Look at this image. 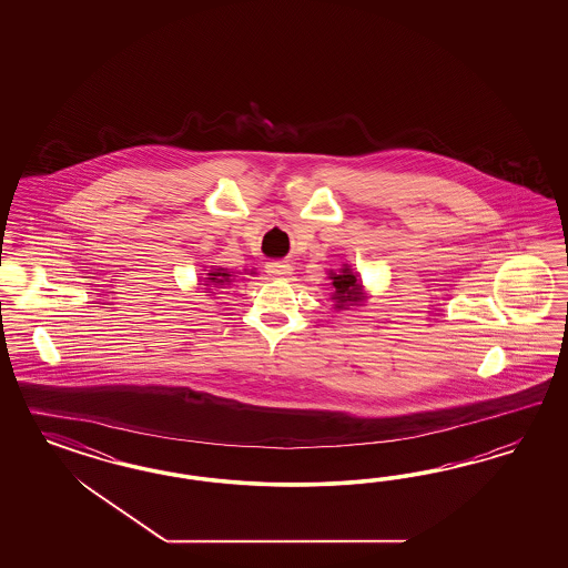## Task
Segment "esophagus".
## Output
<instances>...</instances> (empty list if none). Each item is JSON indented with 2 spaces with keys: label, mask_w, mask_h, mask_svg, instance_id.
Listing matches in <instances>:
<instances>
[{
  "label": "esophagus",
  "mask_w": 568,
  "mask_h": 568,
  "mask_svg": "<svg viewBox=\"0 0 568 568\" xmlns=\"http://www.w3.org/2000/svg\"><path fill=\"white\" fill-rule=\"evenodd\" d=\"M266 273L271 276H275V278H285V276L292 275L293 266L292 264H287V262L276 260V262H268V264H266Z\"/></svg>",
  "instance_id": "obj_1"
}]
</instances>
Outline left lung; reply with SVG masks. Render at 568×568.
<instances>
[{"instance_id":"left-lung-1","label":"left lung","mask_w":568,"mask_h":568,"mask_svg":"<svg viewBox=\"0 0 568 568\" xmlns=\"http://www.w3.org/2000/svg\"><path fill=\"white\" fill-rule=\"evenodd\" d=\"M328 278H333V287H335V293L331 297V300H335V308H347V306L361 302L362 285L358 283L356 275H352V271L347 266L342 268V275H333Z\"/></svg>"}]
</instances>
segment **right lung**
Masks as SVG:
<instances>
[{
    "instance_id": "obj_1",
    "label": "right lung",
    "mask_w": 568,
    "mask_h": 568,
    "mask_svg": "<svg viewBox=\"0 0 568 568\" xmlns=\"http://www.w3.org/2000/svg\"><path fill=\"white\" fill-rule=\"evenodd\" d=\"M207 285L210 290L206 293H214L212 290H223V285H231V275L224 268H214L212 273H207Z\"/></svg>"
}]
</instances>
